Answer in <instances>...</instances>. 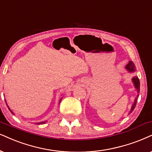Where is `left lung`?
Segmentation results:
<instances>
[{
  "label": "left lung",
  "mask_w": 152,
  "mask_h": 152,
  "mask_svg": "<svg viewBox=\"0 0 152 152\" xmlns=\"http://www.w3.org/2000/svg\"><path fill=\"white\" fill-rule=\"evenodd\" d=\"M126 69H127V71H128V72L132 73V72H134L135 71V66L132 61H130L129 63H128V64L126 66ZM132 83H133L134 86H135V89L137 90V93H139L140 89V83L139 78H138L137 76H135V77H133L132 78ZM138 97H139V95H137V97H136V98L135 99V101H134L133 104H132L131 109H130V113H131L132 111L134 110V109H135V107L136 106V104H137V102Z\"/></svg>",
  "instance_id": "8db88e82"
}]
</instances>
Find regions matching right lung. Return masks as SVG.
Wrapping results in <instances>:
<instances>
[{
  "mask_svg": "<svg viewBox=\"0 0 152 152\" xmlns=\"http://www.w3.org/2000/svg\"><path fill=\"white\" fill-rule=\"evenodd\" d=\"M61 100H62V99H60V100H59V102H60ZM7 107H8V106H7ZM8 109H9V110L11 111V113H12V114H14V113H13V112H12V111H11V109H10V108H9V107H8ZM45 122H46V121H43V122H40V123H37V124H45Z\"/></svg>",
  "mask_w": 152,
  "mask_h": 152,
  "instance_id": "1",
  "label": "right lung"
}]
</instances>
